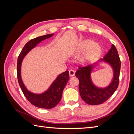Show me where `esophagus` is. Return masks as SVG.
Segmentation results:
<instances>
[{
    "mask_svg": "<svg viewBox=\"0 0 134 134\" xmlns=\"http://www.w3.org/2000/svg\"><path fill=\"white\" fill-rule=\"evenodd\" d=\"M69 76L70 77L71 76H74L75 75V71L72 70H70L69 71Z\"/></svg>",
    "mask_w": 134,
    "mask_h": 134,
    "instance_id": "obj_1",
    "label": "esophagus"
}]
</instances>
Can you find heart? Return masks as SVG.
Here are the masks:
<instances>
[{
  "mask_svg": "<svg viewBox=\"0 0 134 134\" xmlns=\"http://www.w3.org/2000/svg\"><path fill=\"white\" fill-rule=\"evenodd\" d=\"M86 50L79 55L76 60L80 64H87L94 60L100 55L101 49L95 42L91 40H86L83 42L80 50Z\"/></svg>",
  "mask_w": 134,
  "mask_h": 134,
  "instance_id": "obj_1",
  "label": "heart"
}]
</instances>
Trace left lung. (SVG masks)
Returning a JSON list of instances; mask_svg holds the SVG:
<instances>
[{"label":"left lung","instance_id":"8db88e82","mask_svg":"<svg viewBox=\"0 0 134 134\" xmlns=\"http://www.w3.org/2000/svg\"><path fill=\"white\" fill-rule=\"evenodd\" d=\"M99 62H105L113 69L114 77L111 83L105 88H98L92 83L91 72ZM121 61L118 52L114 44L103 59L94 64L84 67H79L75 76L79 80V90L81 98L85 102L91 105H98L104 103L115 93L119 86Z\"/></svg>","mask_w":134,"mask_h":134}]
</instances>
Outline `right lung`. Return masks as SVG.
<instances>
[{
  "mask_svg": "<svg viewBox=\"0 0 134 134\" xmlns=\"http://www.w3.org/2000/svg\"><path fill=\"white\" fill-rule=\"evenodd\" d=\"M53 34L46 35L31 40L23 48L17 60V78L20 87L26 98L35 106L46 109L55 107L62 99V93L69 79V71L66 70L58 76L48 90L41 94H35L28 91L21 78V65L23 58L32 48L43 40L52 37Z\"/></svg>",
  "mask_w": 134,
  "mask_h": 134,
  "instance_id": "right-lung-1",
  "label": "right lung"
}]
</instances>
